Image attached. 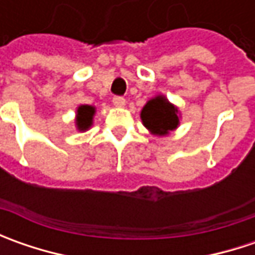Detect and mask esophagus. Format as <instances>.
I'll return each instance as SVG.
<instances>
[{
	"label": "esophagus",
	"instance_id": "esophagus-1",
	"mask_svg": "<svg viewBox=\"0 0 255 255\" xmlns=\"http://www.w3.org/2000/svg\"><path fill=\"white\" fill-rule=\"evenodd\" d=\"M125 103H126V101H125V98H123V96H115V98H113V105H115V106H118V108H122V106H125Z\"/></svg>",
	"mask_w": 255,
	"mask_h": 255
}]
</instances>
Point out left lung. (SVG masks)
<instances>
[{
    "label": "left lung",
    "mask_w": 255,
    "mask_h": 255,
    "mask_svg": "<svg viewBox=\"0 0 255 255\" xmlns=\"http://www.w3.org/2000/svg\"><path fill=\"white\" fill-rule=\"evenodd\" d=\"M177 109L164 96H156L143 108L140 118L144 126L156 134H166L177 128Z\"/></svg>",
    "instance_id": "obj_1"
}]
</instances>
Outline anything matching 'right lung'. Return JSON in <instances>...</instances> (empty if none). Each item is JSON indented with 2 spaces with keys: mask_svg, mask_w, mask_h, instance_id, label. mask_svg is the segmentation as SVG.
Wrapping results in <instances>:
<instances>
[{
  "mask_svg": "<svg viewBox=\"0 0 255 255\" xmlns=\"http://www.w3.org/2000/svg\"><path fill=\"white\" fill-rule=\"evenodd\" d=\"M95 109L89 105H84L78 109V118H76V125L79 130H86L92 125V116Z\"/></svg>",
  "mask_w": 255,
  "mask_h": 255,
  "instance_id": "add662e5",
  "label": "right lung"
}]
</instances>
